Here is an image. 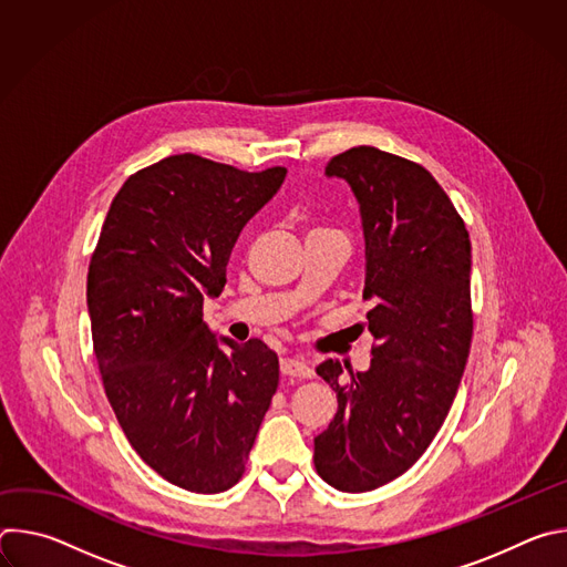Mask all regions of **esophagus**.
I'll use <instances>...</instances> for the list:
<instances>
[{
  "instance_id": "esophagus-1",
  "label": "esophagus",
  "mask_w": 567,
  "mask_h": 567,
  "mask_svg": "<svg viewBox=\"0 0 567 567\" xmlns=\"http://www.w3.org/2000/svg\"><path fill=\"white\" fill-rule=\"evenodd\" d=\"M280 370L285 377H298V379H311L313 377V370L298 357L293 359H282L280 361Z\"/></svg>"
}]
</instances>
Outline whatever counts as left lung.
I'll use <instances>...</instances> for the list:
<instances>
[{"label": "left lung", "instance_id": "8db88e82", "mask_svg": "<svg viewBox=\"0 0 567 567\" xmlns=\"http://www.w3.org/2000/svg\"><path fill=\"white\" fill-rule=\"evenodd\" d=\"M326 175L359 204L374 348L365 372L334 359L316 368L339 411L313 437V464L334 489L363 494L406 473L451 411L473 334L471 239L442 186L409 158L359 145Z\"/></svg>", "mask_w": 567, "mask_h": 567}]
</instances>
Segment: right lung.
<instances>
[{
  "mask_svg": "<svg viewBox=\"0 0 567 567\" xmlns=\"http://www.w3.org/2000/svg\"><path fill=\"white\" fill-rule=\"evenodd\" d=\"M285 177L197 154L161 158L116 193L90 262L107 399L141 460L186 492L219 494L241 477L278 388V354L260 339H217L202 307L221 293L239 230Z\"/></svg>",
  "mask_w": 567,
  "mask_h": 567,
  "instance_id": "obj_1",
  "label": "right lung"
}]
</instances>
